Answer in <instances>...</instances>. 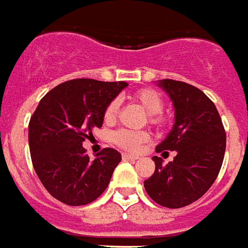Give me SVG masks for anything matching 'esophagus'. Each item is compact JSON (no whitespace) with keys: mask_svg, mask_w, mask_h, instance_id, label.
<instances>
[{"mask_svg":"<svg viewBox=\"0 0 248 248\" xmlns=\"http://www.w3.org/2000/svg\"><path fill=\"white\" fill-rule=\"evenodd\" d=\"M122 159L124 160H137L138 156L137 155H131V154H122Z\"/></svg>","mask_w":248,"mask_h":248,"instance_id":"1","label":"esophagus"}]
</instances>
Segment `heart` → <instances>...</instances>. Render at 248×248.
<instances>
[{
  "mask_svg": "<svg viewBox=\"0 0 248 248\" xmlns=\"http://www.w3.org/2000/svg\"><path fill=\"white\" fill-rule=\"evenodd\" d=\"M134 101L142 108L148 115L152 124H160L164 101L163 97L154 89H142L134 94ZM119 109V102L117 100L110 101L104 110V121L106 124H113L117 118ZM150 135L146 131H133V130H117L111 134V142L118 147L127 150V151H138L142 144L148 142Z\"/></svg>",
  "mask_w": 248,
  "mask_h": 248,
  "instance_id": "b5f03b06",
  "label": "heart"
}]
</instances>
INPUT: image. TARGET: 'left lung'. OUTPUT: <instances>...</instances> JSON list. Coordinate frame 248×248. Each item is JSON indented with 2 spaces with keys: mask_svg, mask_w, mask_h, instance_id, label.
<instances>
[{
  "mask_svg": "<svg viewBox=\"0 0 248 248\" xmlns=\"http://www.w3.org/2000/svg\"><path fill=\"white\" fill-rule=\"evenodd\" d=\"M175 109V124L156 152L176 151L163 166L154 156L155 172L144 189L161 206L177 209L197 201L217 179L226 150V134L218 110L199 88L176 80H159Z\"/></svg>",
  "mask_w": 248,
  "mask_h": 248,
  "instance_id": "1",
  "label": "left lung"
}]
</instances>
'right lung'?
<instances>
[{
  "label": "right lung",
  "instance_id": "1",
  "mask_svg": "<svg viewBox=\"0 0 248 248\" xmlns=\"http://www.w3.org/2000/svg\"><path fill=\"white\" fill-rule=\"evenodd\" d=\"M127 84L92 78L69 80L40 100L29 124V146L36 175L59 201L80 206L108 188L122 156L104 148L92 160L82 142L104 124V110Z\"/></svg>",
  "mask_w": 248,
  "mask_h": 248
}]
</instances>
